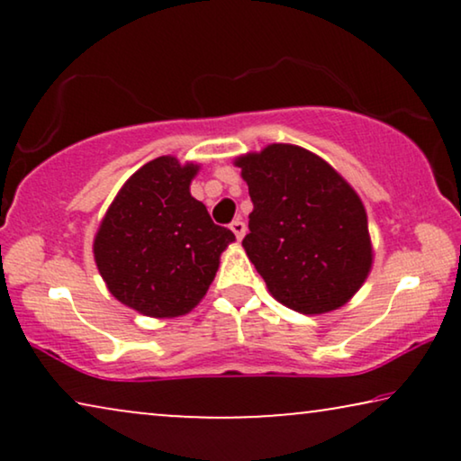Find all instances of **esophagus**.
<instances>
[{
	"label": "esophagus",
	"mask_w": 461,
	"mask_h": 461,
	"mask_svg": "<svg viewBox=\"0 0 461 461\" xmlns=\"http://www.w3.org/2000/svg\"><path fill=\"white\" fill-rule=\"evenodd\" d=\"M230 230L235 232V237L239 239V241H241V239L245 237V230H248V226H245L243 220H235V222L230 224Z\"/></svg>",
	"instance_id": "obj_1"
}]
</instances>
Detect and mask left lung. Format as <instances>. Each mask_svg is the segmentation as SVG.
Instances as JSON below:
<instances>
[{"instance_id": "1", "label": "left lung", "mask_w": 461, "mask_h": 461, "mask_svg": "<svg viewBox=\"0 0 461 461\" xmlns=\"http://www.w3.org/2000/svg\"><path fill=\"white\" fill-rule=\"evenodd\" d=\"M235 166L254 203L243 248L273 298L302 314L344 306L374 262L355 188L295 144H268L237 157Z\"/></svg>"}]
</instances>
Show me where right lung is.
I'll return each mask as SVG.
<instances>
[{
    "label": "right lung",
    "mask_w": 461,
    "mask_h": 461,
    "mask_svg": "<svg viewBox=\"0 0 461 461\" xmlns=\"http://www.w3.org/2000/svg\"><path fill=\"white\" fill-rule=\"evenodd\" d=\"M197 163H144L113 199L94 237V260L122 304L155 319L191 312L235 241L191 194Z\"/></svg>",
    "instance_id": "obj_1"
}]
</instances>
